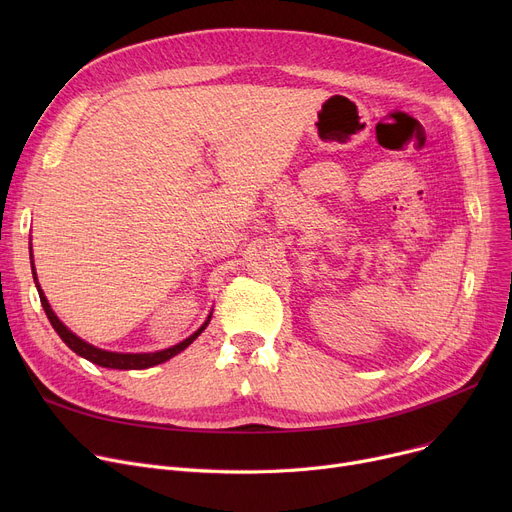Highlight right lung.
I'll list each match as a JSON object with an SVG mask.
<instances>
[{
  "mask_svg": "<svg viewBox=\"0 0 512 512\" xmlns=\"http://www.w3.org/2000/svg\"><path fill=\"white\" fill-rule=\"evenodd\" d=\"M31 259H33V251H31ZM33 278H35V286H37V290H39L41 305H43V309H45L47 319L51 321L53 330L58 332V336L68 344V348H72V351H74L76 355L85 357L87 361H91V363H95V365H99V367H107V369H147V367H153V365H159V363H166L168 359H172V357H176L178 353H182L188 344H193V340L207 328L209 319H211V315H209L205 324H203L195 334H191L186 340L178 342L176 346L164 348V351H155V353H112V351H103V348H97V346L85 342L83 338H78L74 332H70V330L62 324V321L58 319V315L51 311V307H49V303H47V299H45V294H43V290H41V286H39V282H37L35 263H33Z\"/></svg>",
  "mask_w": 512,
  "mask_h": 512,
  "instance_id": "obj_1",
  "label": "right lung"
}]
</instances>
